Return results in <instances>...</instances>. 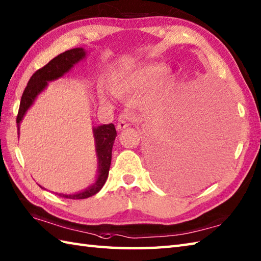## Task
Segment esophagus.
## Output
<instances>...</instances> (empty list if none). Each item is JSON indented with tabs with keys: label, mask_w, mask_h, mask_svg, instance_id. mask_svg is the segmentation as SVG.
Masks as SVG:
<instances>
[{
	"label": "esophagus",
	"mask_w": 261,
	"mask_h": 261,
	"mask_svg": "<svg viewBox=\"0 0 261 261\" xmlns=\"http://www.w3.org/2000/svg\"><path fill=\"white\" fill-rule=\"evenodd\" d=\"M129 126V123H126L125 121H119L118 122V125H116V129H118V131H121V130H124L125 127Z\"/></svg>",
	"instance_id": "34e87169"
}]
</instances>
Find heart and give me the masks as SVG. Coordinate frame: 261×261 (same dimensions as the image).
<instances>
[{
    "mask_svg": "<svg viewBox=\"0 0 261 261\" xmlns=\"http://www.w3.org/2000/svg\"><path fill=\"white\" fill-rule=\"evenodd\" d=\"M174 80L173 71L167 66L148 65L119 76L111 85V92L119 98L136 95L140 104L154 108L167 101L173 91ZM102 101H105L104 97Z\"/></svg>",
    "mask_w": 261,
    "mask_h": 261,
    "instance_id": "b5f03b06",
    "label": "heart"
}]
</instances>
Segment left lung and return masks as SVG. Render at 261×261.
<instances>
[{
    "label": "left lung",
    "mask_w": 261,
    "mask_h": 261,
    "mask_svg": "<svg viewBox=\"0 0 261 261\" xmlns=\"http://www.w3.org/2000/svg\"><path fill=\"white\" fill-rule=\"evenodd\" d=\"M218 109L219 105H211L210 112L181 103L170 110L163 125L149 139L153 175L159 184L186 190L219 169L230 143L228 129L221 127L219 115H214L219 113Z\"/></svg>",
    "instance_id": "1"
}]
</instances>
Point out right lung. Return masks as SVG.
Listing matches in <instances>:
<instances>
[{"instance_id": "right-lung-1", "label": "right lung", "mask_w": 261, "mask_h": 261, "mask_svg": "<svg viewBox=\"0 0 261 261\" xmlns=\"http://www.w3.org/2000/svg\"><path fill=\"white\" fill-rule=\"evenodd\" d=\"M85 55L86 51L83 48L70 49V50L65 51L58 55L57 57L53 58L46 66L38 69L31 76V79L28 82L27 87L24 88L23 94H22L19 112L18 116H16L18 135H20V122L23 119L28 109L35 102L36 97L47 87L48 82L58 80L64 76L71 69V67H74L75 64L79 63L83 58H85ZM93 135L94 139H95L96 156L98 162V174L96 181L81 193L70 194V195L58 194L59 196L70 199L87 198L95 195L96 193L101 191V188L105 184V181H107L111 166V159H112V148L116 137L115 126L113 123H110L93 127Z\"/></svg>"}]
</instances>
